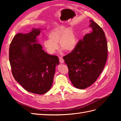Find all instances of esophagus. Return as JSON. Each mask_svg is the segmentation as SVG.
I'll return each instance as SVG.
<instances>
[{"instance_id": "obj_1", "label": "esophagus", "mask_w": 121, "mask_h": 121, "mask_svg": "<svg viewBox=\"0 0 121 121\" xmlns=\"http://www.w3.org/2000/svg\"><path fill=\"white\" fill-rule=\"evenodd\" d=\"M59 60H60V64H63L64 63V60L61 57H59Z\"/></svg>"}]
</instances>
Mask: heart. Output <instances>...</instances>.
<instances>
[{"mask_svg":"<svg viewBox=\"0 0 121 121\" xmlns=\"http://www.w3.org/2000/svg\"><path fill=\"white\" fill-rule=\"evenodd\" d=\"M48 39L43 42L46 52L50 54H54L58 49V45L66 52H71L77 45V37L74 30L60 26L51 31L48 35Z\"/></svg>","mask_w":121,"mask_h":121,"instance_id":"b5f03b06","label":"heart"}]
</instances>
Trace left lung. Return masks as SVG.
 Listing matches in <instances>:
<instances>
[{
  "label": "left lung",
  "instance_id": "left-lung-1",
  "mask_svg": "<svg viewBox=\"0 0 121 121\" xmlns=\"http://www.w3.org/2000/svg\"><path fill=\"white\" fill-rule=\"evenodd\" d=\"M90 21L92 32L84 36L75 48L63 57L72 84L80 89L86 88L96 81L108 57L104 32L93 21Z\"/></svg>",
  "mask_w": 121,
  "mask_h": 121
}]
</instances>
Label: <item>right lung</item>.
Returning <instances> with one entry per match:
<instances>
[{
    "instance_id": "obj_1",
    "label": "right lung",
    "mask_w": 121,
    "mask_h": 121,
    "mask_svg": "<svg viewBox=\"0 0 121 121\" xmlns=\"http://www.w3.org/2000/svg\"><path fill=\"white\" fill-rule=\"evenodd\" d=\"M41 29L33 28L27 34L14 36L9 49L12 74L16 81L28 92L43 94L52 86L58 57L42 49L37 37Z\"/></svg>"
}]
</instances>
